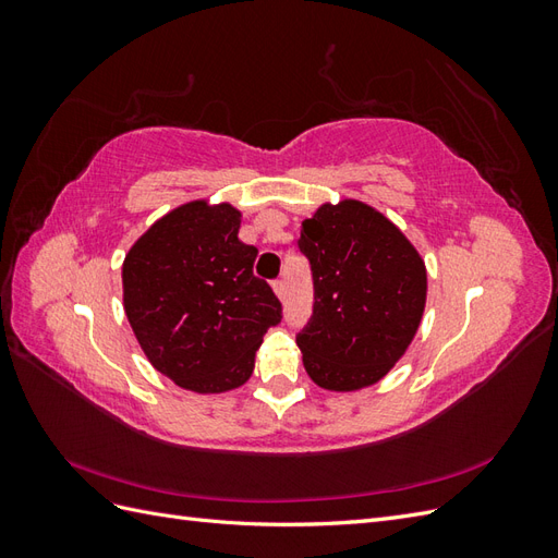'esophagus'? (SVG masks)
<instances>
[{
    "label": "esophagus",
    "mask_w": 558,
    "mask_h": 558,
    "mask_svg": "<svg viewBox=\"0 0 558 558\" xmlns=\"http://www.w3.org/2000/svg\"><path fill=\"white\" fill-rule=\"evenodd\" d=\"M272 286H275V293H277L279 298H283V295H286V279H283V277H281V279H277Z\"/></svg>",
    "instance_id": "1"
}]
</instances>
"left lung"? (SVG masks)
I'll use <instances>...</instances> for the list:
<instances>
[{
  "label": "left lung",
  "instance_id": "8db88e82",
  "mask_svg": "<svg viewBox=\"0 0 558 558\" xmlns=\"http://www.w3.org/2000/svg\"><path fill=\"white\" fill-rule=\"evenodd\" d=\"M314 307L295 342L307 375L356 391L396 365L421 324L426 267L404 234L356 199L324 205L302 223Z\"/></svg>",
  "mask_w": 558,
  "mask_h": 558
}]
</instances>
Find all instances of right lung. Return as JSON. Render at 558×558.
<instances>
[{
  "label": "right lung",
  "mask_w": 558,
  "mask_h": 558,
  "mask_svg": "<svg viewBox=\"0 0 558 558\" xmlns=\"http://www.w3.org/2000/svg\"><path fill=\"white\" fill-rule=\"evenodd\" d=\"M240 211L191 202L162 216L123 263L125 314L156 369L197 393L242 386L267 328L283 318L272 286L253 272L258 248Z\"/></svg>",
  "instance_id": "add662e5"
}]
</instances>
